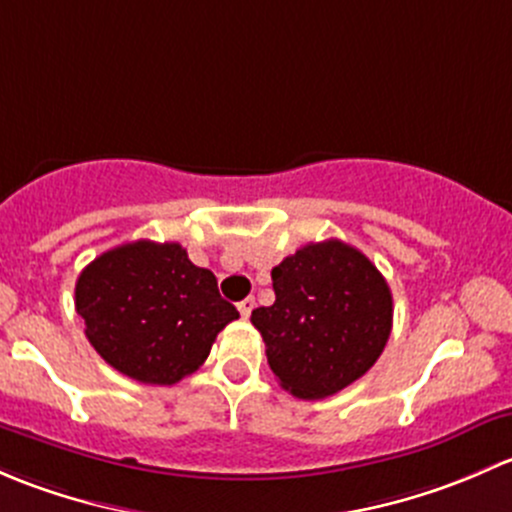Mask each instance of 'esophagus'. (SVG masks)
Wrapping results in <instances>:
<instances>
[{
    "label": "esophagus",
    "instance_id": "obj_1",
    "mask_svg": "<svg viewBox=\"0 0 512 512\" xmlns=\"http://www.w3.org/2000/svg\"><path fill=\"white\" fill-rule=\"evenodd\" d=\"M256 308V298H244L239 303V313H241V318H246L249 320V315H251V310Z\"/></svg>",
    "mask_w": 512,
    "mask_h": 512
}]
</instances>
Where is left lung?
<instances>
[{"instance_id": "left-lung-1", "label": "left lung", "mask_w": 512, "mask_h": 512, "mask_svg": "<svg viewBox=\"0 0 512 512\" xmlns=\"http://www.w3.org/2000/svg\"><path fill=\"white\" fill-rule=\"evenodd\" d=\"M271 278L276 303L251 323L283 389L333 397L377 362L392 333V291L362 251L340 239L305 244Z\"/></svg>"}]
</instances>
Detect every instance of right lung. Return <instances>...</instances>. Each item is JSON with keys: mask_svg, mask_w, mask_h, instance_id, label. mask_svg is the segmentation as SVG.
I'll return each mask as SVG.
<instances>
[{"mask_svg": "<svg viewBox=\"0 0 512 512\" xmlns=\"http://www.w3.org/2000/svg\"><path fill=\"white\" fill-rule=\"evenodd\" d=\"M76 310L100 357L125 377L175 384L197 372L239 310L217 278L175 241H130L100 254L76 281Z\"/></svg>", "mask_w": 512, "mask_h": 512, "instance_id": "add662e5", "label": "right lung"}]
</instances>
